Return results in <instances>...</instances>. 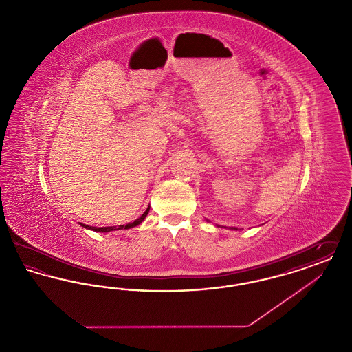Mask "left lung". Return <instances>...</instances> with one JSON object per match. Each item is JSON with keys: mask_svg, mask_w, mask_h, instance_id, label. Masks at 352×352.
Instances as JSON below:
<instances>
[{"mask_svg": "<svg viewBox=\"0 0 352 352\" xmlns=\"http://www.w3.org/2000/svg\"><path fill=\"white\" fill-rule=\"evenodd\" d=\"M231 230H237V228H234V227H232V228H231Z\"/></svg>", "mask_w": 352, "mask_h": 352, "instance_id": "1", "label": "left lung"}]
</instances>
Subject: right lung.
<instances>
[{
    "instance_id": "1",
    "label": "right lung",
    "mask_w": 352,
    "mask_h": 352,
    "mask_svg": "<svg viewBox=\"0 0 352 352\" xmlns=\"http://www.w3.org/2000/svg\"><path fill=\"white\" fill-rule=\"evenodd\" d=\"M149 210H151V206L146 208V211L138 219H135L132 223H128V224H122V226H118V227H89L87 224H80L84 228H88L91 231H95V232H111V231H118V230H129V228H133L135 226L141 224L144 221V219L146 218V215L149 214Z\"/></svg>"
}]
</instances>
